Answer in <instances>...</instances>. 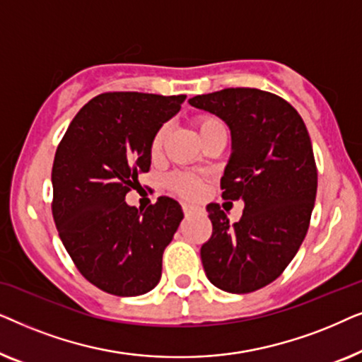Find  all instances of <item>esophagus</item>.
<instances>
[{
  "mask_svg": "<svg viewBox=\"0 0 362 362\" xmlns=\"http://www.w3.org/2000/svg\"><path fill=\"white\" fill-rule=\"evenodd\" d=\"M182 211H185L186 216H189V214H192V212L196 211V206L187 204V202H185V204H182Z\"/></svg>",
  "mask_w": 362,
  "mask_h": 362,
  "instance_id": "34e87169",
  "label": "esophagus"
}]
</instances>
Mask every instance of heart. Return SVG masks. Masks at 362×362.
I'll use <instances>...</instances> for the list:
<instances>
[{
	"label": "heart",
	"instance_id": "1",
	"mask_svg": "<svg viewBox=\"0 0 362 362\" xmlns=\"http://www.w3.org/2000/svg\"><path fill=\"white\" fill-rule=\"evenodd\" d=\"M217 127H222V123L217 120L216 117L199 115L196 118V128H197V133H199L201 138L207 135V133H209L211 130H214V128H217ZM168 132H170V127L168 125H163L158 128V132L155 133V136H153V140H151V155L153 156L160 155L161 148L166 141ZM166 182L173 191L177 192V194L185 196V197H194L197 192H199V187H201L199 181H197L194 176L187 175V173H175V175L168 176Z\"/></svg>",
	"mask_w": 362,
	"mask_h": 362
}]
</instances>
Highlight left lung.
<instances>
[{"label": "left lung", "mask_w": 362, "mask_h": 362, "mask_svg": "<svg viewBox=\"0 0 362 362\" xmlns=\"http://www.w3.org/2000/svg\"><path fill=\"white\" fill-rule=\"evenodd\" d=\"M189 103L229 127L222 197L244 201L235 224L219 204L207 206L212 235L201 247L202 267L217 288L250 293L279 279L308 230L318 187L308 130L288 102L259 88H224Z\"/></svg>", "instance_id": "left-lung-1"}]
</instances>
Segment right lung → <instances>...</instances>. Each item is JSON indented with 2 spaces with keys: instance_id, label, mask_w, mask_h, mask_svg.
Wrapping results in <instances>:
<instances>
[{
  "instance_id": "obj_1",
  "label": "right lung",
  "mask_w": 362,
  "mask_h": 362,
  "mask_svg": "<svg viewBox=\"0 0 362 362\" xmlns=\"http://www.w3.org/2000/svg\"><path fill=\"white\" fill-rule=\"evenodd\" d=\"M186 95L107 92L86 103L59 143L52 165V216L78 272L107 293L138 296L161 279L163 252L182 221L180 202L158 197L128 206L151 165V140ZM140 185V182H138Z\"/></svg>"
}]
</instances>
